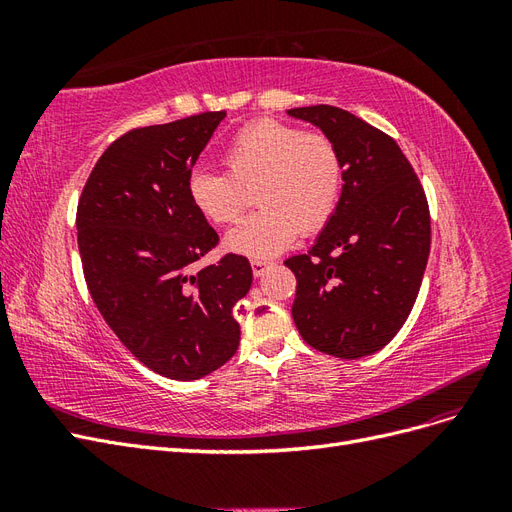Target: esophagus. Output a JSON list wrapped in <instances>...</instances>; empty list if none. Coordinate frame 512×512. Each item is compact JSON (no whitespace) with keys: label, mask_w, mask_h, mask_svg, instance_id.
I'll list each match as a JSON object with an SVG mask.
<instances>
[{"label":"esophagus","mask_w":512,"mask_h":512,"mask_svg":"<svg viewBox=\"0 0 512 512\" xmlns=\"http://www.w3.org/2000/svg\"><path fill=\"white\" fill-rule=\"evenodd\" d=\"M271 267V262H267V260H252V271H254V277H260L262 273H265L267 269Z\"/></svg>","instance_id":"esophagus-1"}]
</instances>
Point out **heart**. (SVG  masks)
I'll return each instance as SVG.
<instances>
[{"mask_svg":"<svg viewBox=\"0 0 512 512\" xmlns=\"http://www.w3.org/2000/svg\"><path fill=\"white\" fill-rule=\"evenodd\" d=\"M226 173L196 168L188 196L211 224H235L254 190L260 207L226 235V250L271 258L299 232L316 235L329 224L344 185V164L327 134L303 132L286 121L260 119L245 126L224 151Z\"/></svg>","mask_w":512,"mask_h":512,"instance_id":"obj_1","label":"heart"}]
</instances>
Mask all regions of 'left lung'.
Returning <instances> with one entry per match:
<instances>
[{"instance_id":"left-lung-1","label":"left lung","mask_w":512,"mask_h":512,"mask_svg":"<svg viewBox=\"0 0 512 512\" xmlns=\"http://www.w3.org/2000/svg\"><path fill=\"white\" fill-rule=\"evenodd\" d=\"M335 143L344 188L307 254L284 265L297 277L292 318L305 342L337 359L382 350L404 327L431 247L421 181L389 134L344 108H290Z\"/></svg>"}]
</instances>
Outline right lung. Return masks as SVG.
Returning a JSON list of instances; mask_svg holds the SVG:
<instances>
[{
	"label": "right lung",
	"mask_w": 512,
	"mask_h": 512,
	"mask_svg": "<svg viewBox=\"0 0 512 512\" xmlns=\"http://www.w3.org/2000/svg\"><path fill=\"white\" fill-rule=\"evenodd\" d=\"M224 111L134 128L108 145L76 209L83 275L98 312L138 361L198 380L235 356L232 307L252 286L245 256L194 271L220 243L188 196V175Z\"/></svg>",
	"instance_id": "1"
}]
</instances>
